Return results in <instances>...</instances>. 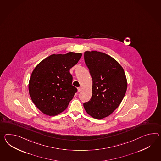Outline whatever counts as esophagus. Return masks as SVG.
Returning <instances> with one entry per match:
<instances>
[{
  "label": "esophagus",
  "mask_w": 161,
  "mask_h": 161,
  "mask_svg": "<svg viewBox=\"0 0 161 161\" xmlns=\"http://www.w3.org/2000/svg\"><path fill=\"white\" fill-rule=\"evenodd\" d=\"M81 91V87H79V88H78V91L80 92Z\"/></svg>",
  "instance_id": "1"
}]
</instances>
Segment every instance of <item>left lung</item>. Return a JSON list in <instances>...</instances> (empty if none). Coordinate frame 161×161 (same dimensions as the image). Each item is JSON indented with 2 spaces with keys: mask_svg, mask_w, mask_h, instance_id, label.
Listing matches in <instances>:
<instances>
[{
  "mask_svg": "<svg viewBox=\"0 0 161 161\" xmlns=\"http://www.w3.org/2000/svg\"><path fill=\"white\" fill-rule=\"evenodd\" d=\"M84 60L92 79V94L84 107L91 116L102 119L114 112L124 98L127 86L125 73L115 59L102 52H85Z\"/></svg>",
  "mask_w": 161,
  "mask_h": 161,
  "instance_id": "1",
  "label": "left lung"
}]
</instances>
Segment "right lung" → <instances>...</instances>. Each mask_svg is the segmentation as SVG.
<instances>
[{"label": "right lung", "instance_id": "obj_1", "mask_svg": "<svg viewBox=\"0 0 161 161\" xmlns=\"http://www.w3.org/2000/svg\"><path fill=\"white\" fill-rule=\"evenodd\" d=\"M82 54L69 52L51 55L36 67L30 77L28 90L36 106L42 113L55 116L66 109L77 89L72 86L70 69Z\"/></svg>", "mask_w": 161, "mask_h": 161}]
</instances>
